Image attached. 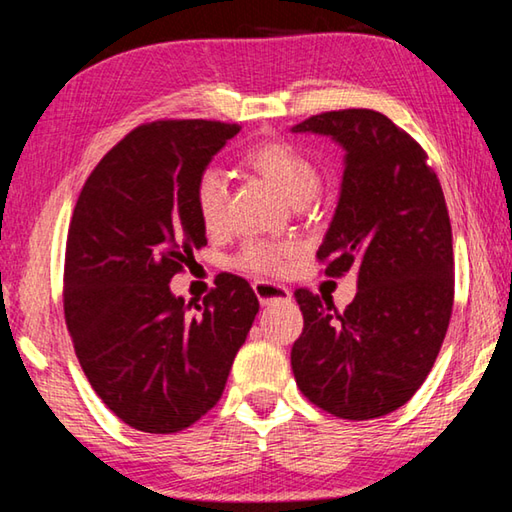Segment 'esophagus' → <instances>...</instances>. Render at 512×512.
<instances>
[{
	"label": "esophagus",
	"mask_w": 512,
	"mask_h": 512,
	"mask_svg": "<svg viewBox=\"0 0 512 512\" xmlns=\"http://www.w3.org/2000/svg\"><path fill=\"white\" fill-rule=\"evenodd\" d=\"M253 289H255L257 298H259V302H262L264 307L273 305V302H289L291 300V291L287 287H282V284L257 280L253 284Z\"/></svg>",
	"instance_id": "34e87169"
}]
</instances>
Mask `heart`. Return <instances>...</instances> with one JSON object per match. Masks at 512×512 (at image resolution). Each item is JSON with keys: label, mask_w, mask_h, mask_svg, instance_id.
Here are the masks:
<instances>
[{"label": "heart", "mask_w": 512, "mask_h": 512, "mask_svg": "<svg viewBox=\"0 0 512 512\" xmlns=\"http://www.w3.org/2000/svg\"><path fill=\"white\" fill-rule=\"evenodd\" d=\"M244 164L271 183L291 205H305L318 194L320 173L307 153L284 140L259 142L244 153ZM194 201L198 219L205 230H221L225 223V203H228V187L219 169H207L198 178L194 189ZM291 255L287 246L248 244L239 255V264L255 273H277Z\"/></svg>", "instance_id": "b5f03b06"}]
</instances>
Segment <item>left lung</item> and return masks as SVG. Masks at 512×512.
Wrapping results in <instances>:
<instances>
[{
	"label": "left lung",
	"mask_w": 512,
	"mask_h": 512,
	"mask_svg": "<svg viewBox=\"0 0 512 512\" xmlns=\"http://www.w3.org/2000/svg\"><path fill=\"white\" fill-rule=\"evenodd\" d=\"M291 133L345 151L339 203L318 248L325 273H357L345 311L305 289L291 368L309 402L345 420L400 409L427 379L454 302L452 225L427 153L381 112H323ZM325 299V298H323Z\"/></svg>",
	"instance_id": "8db88e82"
}]
</instances>
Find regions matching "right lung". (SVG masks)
<instances>
[{"instance_id":"1","label":"right lung","mask_w":512,"mask_h":512,"mask_svg":"<svg viewBox=\"0 0 512 512\" xmlns=\"http://www.w3.org/2000/svg\"><path fill=\"white\" fill-rule=\"evenodd\" d=\"M239 124L153 121L85 180L65 253V320L103 404L128 427L176 433L219 402L259 311L244 277L221 275L196 305L171 277L207 244L194 189Z\"/></svg>"}]
</instances>
